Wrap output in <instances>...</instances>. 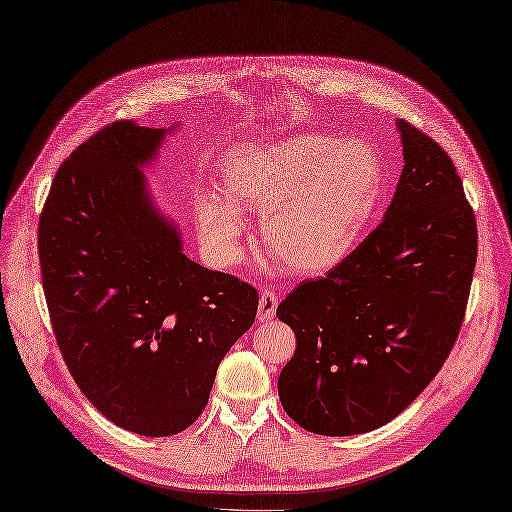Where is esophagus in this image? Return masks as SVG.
I'll use <instances>...</instances> for the list:
<instances>
[{"mask_svg":"<svg viewBox=\"0 0 512 512\" xmlns=\"http://www.w3.org/2000/svg\"><path fill=\"white\" fill-rule=\"evenodd\" d=\"M277 311V296L271 290H264L258 301V322H269Z\"/></svg>","mask_w":512,"mask_h":512,"instance_id":"34e87169","label":"esophagus"}]
</instances>
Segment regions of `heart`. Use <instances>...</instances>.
Masks as SVG:
<instances>
[{
	"label": "heart",
	"mask_w": 512,
	"mask_h": 512,
	"mask_svg": "<svg viewBox=\"0 0 512 512\" xmlns=\"http://www.w3.org/2000/svg\"><path fill=\"white\" fill-rule=\"evenodd\" d=\"M385 184L379 154L364 142L296 135L228 152L218 197L197 205L211 260L231 267L243 250V214H262V241L296 275H324L364 237Z\"/></svg>",
	"instance_id": "heart-1"
}]
</instances>
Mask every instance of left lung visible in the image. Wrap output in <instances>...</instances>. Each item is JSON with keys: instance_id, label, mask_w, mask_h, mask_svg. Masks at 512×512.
Segmentation results:
<instances>
[{"instance_id": "1", "label": "left lung", "mask_w": 512, "mask_h": 512, "mask_svg": "<svg viewBox=\"0 0 512 512\" xmlns=\"http://www.w3.org/2000/svg\"><path fill=\"white\" fill-rule=\"evenodd\" d=\"M404 167L383 222L337 269L277 307L296 351L277 392L298 426L351 436L390 424L443 368L464 322L477 220L449 154L396 122Z\"/></svg>"}]
</instances>
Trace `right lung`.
<instances>
[{
  "label": "right lung",
  "instance_id": "obj_1",
  "mask_svg": "<svg viewBox=\"0 0 512 512\" xmlns=\"http://www.w3.org/2000/svg\"><path fill=\"white\" fill-rule=\"evenodd\" d=\"M175 127L122 120L86 139L52 180L38 235L69 373L103 417L142 436L195 424L258 309L250 284L184 254L152 201L144 169Z\"/></svg>",
  "mask_w": 512,
  "mask_h": 512
}]
</instances>
